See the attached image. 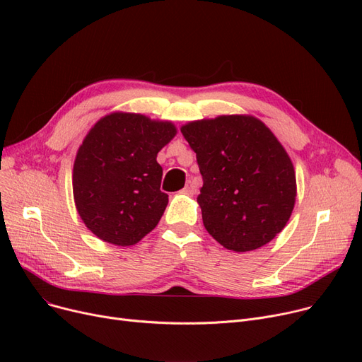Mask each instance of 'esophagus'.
<instances>
[{
  "label": "esophagus",
  "mask_w": 362,
  "mask_h": 362,
  "mask_svg": "<svg viewBox=\"0 0 362 362\" xmlns=\"http://www.w3.org/2000/svg\"><path fill=\"white\" fill-rule=\"evenodd\" d=\"M197 192V185L193 181H187L185 187L182 189L184 194H194Z\"/></svg>",
  "instance_id": "34e87169"
}]
</instances>
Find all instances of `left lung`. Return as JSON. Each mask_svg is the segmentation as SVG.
Returning a JSON list of instances; mask_svg holds the SVG:
<instances>
[{
    "mask_svg": "<svg viewBox=\"0 0 362 362\" xmlns=\"http://www.w3.org/2000/svg\"><path fill=\"white\" fill-rule=\"evenodd\" d=\"M181 132L196 153L197 202L208 233L224 248L254 251L281 233L296 204L290 156L252 115L190 122Z\"/></svg>",
    "mask_w": 362,
    "mask_h": 362,
    "instance_id": "1",
    "label": "left lung"
}]
</instances>
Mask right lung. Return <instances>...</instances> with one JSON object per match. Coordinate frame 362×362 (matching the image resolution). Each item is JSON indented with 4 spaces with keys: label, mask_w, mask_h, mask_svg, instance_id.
Listing matches in <instances>:
<instances>
[{
    "label": "right lung",
    "mask_w": 362,
    "mask_h": 362,
    "mask_svg": "<svg viewBox=\"0 0 362 362\" xmlns=\"http://www.w3.org/2000/svg\"><path fill=\"white\" fill-rule=\"evenodd\" d=\"M170 122L112 112L86 135L72 170L83 223L104 242L129 247L157 226L168 205L156 157L175 136Z\"/></svg>",
    "instance_id": "1"
}]
</instances>
